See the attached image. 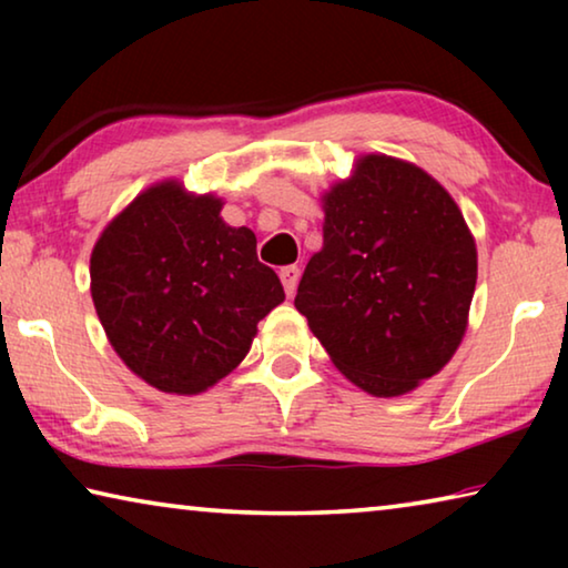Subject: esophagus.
<instances>
[{
	"label": "esophagus",
	"instance_id": "34e87169",
	"mask_svg": "<svg viewBox=\"0 0 568 568\" xmlns=\"http://www.w3.org/2000/svg\"><path fill=\"white\" fill-rule=\"evenodd\" d=\"M281 281H283V287H285L287 297H293L295 291H297V281H301V267H295V265L283 267Z\"/></svg>",
	"mask_w": 568,
	"mask_h": 568
}]
</instances>
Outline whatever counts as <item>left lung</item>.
Instances as JSON below:
<instances>
[{
	"mask_svg": "<svg viewBox=\"0 0 568 568\" xmlns=\"http://www.w3.org/2000/svg\"><path fill=\"white\" fill-rule=\"evenodd\" d=\"M321 203L323 247L307 261L295 307L361 390L410 393L464 341L476 240L436 178L381 152L355 160Z\"/></svg>",
	"mask_w": 568,
	"mask_h": 568,
	"instance_id": "left-lung-1",
	"label": "left lung"
}]
</instances>
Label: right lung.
I'll return each mask as SVG.
<instances>
[{
  "label": "right lung",
  "mask_w": 568,
  "mask_h": 568,
  "mask_svg": "<svg viewBox=\"0 0 568 568\" xmlns=\"http://www.w3.org/2000/svg\"><path fill=\"white\" fill-rule=\"evenodd\" d=\"M223 197L180 180L142 190L90 257L94 311L122 363L148 386L197 396L233 373L285 301L255 233L220 217Z\"/></svg>",
  "instance_id": "add662e5"
}]
</instances>
